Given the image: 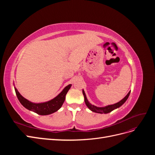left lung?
<instances>
[{"mask_svg":"<svg viewBox=\"0 0 155 155\" xmlns=\"http://www.w3.org/2000/svg\"><path fill=\"white\" fill-rule=\"evenodd\" d=\"M130 92H129V93L124 97V98H123V99L121 100V101H120L118 103H116V104H115L107 105V106H105V107H96L95 105H92L91 103L88 101L87 98V96H86V94H85V91L83 90V94L84 96V98H85V104L87 106V107L91 111L96 112V113H100V114H107V113H109V112H110L111 111H112V110L116 109H118V108L121 107L127 101V98L129 96Z\"/></svg>","mask_w":155,"mask_h":155,"instance_id":"left-lung-1","label":"left lung"}]
</instances>
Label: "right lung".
I'll use <instances>...</instances> for the list:
<instances>
[{
  "instance_id": "add662e5",
  "label": "right lung",
  "mask_w": 155,
  "mask_h": 155,
  "mask_svg": "<svg viewBox=\"0 0 155 155\" xmlns=\"http://www.w3.org/2000/svg\"><path fill=\"white\" fill-rule=\"evenodd\" d=\"M71 86V84H70L65 87L63 90L52 100L43 103H38V104L33 103L26 100L18 92L15 87L14 88H15V93L18 101L26 109L34 112L39 115H48L58 111L62 107L65 100V96Z\"/></svg>"
}]
</instances>
